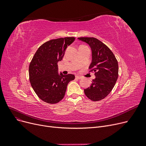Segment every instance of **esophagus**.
<instances>
[{
  "label": "esophagus",
  "mask_w": 146,
  "mask_h": 146,
  "mask_svg": "<svg viewBox=\"0 0 146 146\" xmlns=\"http://www.w3.org/2000/svg\"><path fill=\"white\" fill-rule=\"evenodd\" d=\"M76 79H82V78L81 77V76H76Z\"/></svg>",
  "instance_id": "1"
}]
</instances>
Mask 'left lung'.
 I'll return each instance as SVG.
<instances>
[{"mask_svg":"<svg viewBox=\"0 0 146 146\" xmlns=\"http://www.w3.org/2000/svg\"><path fill=\"white\" fill-rule=\"evenodd\" d=\"M79 40L89 45L92 60L89 67L95 72L96 78L88 88L84 89L86 96L93 101H101L109 95L118 77V64L112 51L94 37H80Z\"/></svg>","mask_w":146,"mask_h":146,"instance_id":"obj_1","label":"left lung"}]
</instances>
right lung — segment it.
<instances>
[{
    "mask_svg": "<svg viewBox=\"0 0 146 146\" xmlns=\"http://www.w3.org/2000/svg\"><path fill=\"white\" fill-rule=\"evenodd\" d=\"M74 40V37H65L47 41L38 48L31 61V85L38 98L46 103L54 104L62 100L68 83L75 78L72 74H59L57 65Z\"/></svg>",
    "mask_w": 146,
    "mask_h": 146,
    "instance_id": "1",
    "label": "right lung"
}]
</instances>
